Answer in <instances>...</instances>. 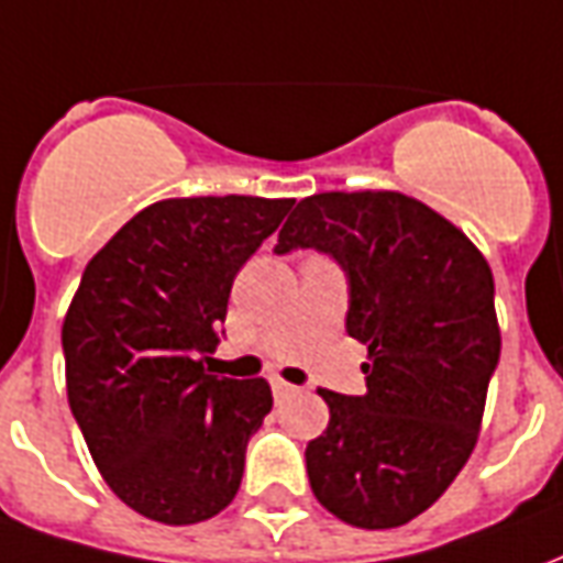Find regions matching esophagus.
I'll list each match as a JSON object with an SVG mask.
<instances>
[{"mask_svg":"<svg viewBox=\"0 0 563 563\" xmlns=\"http://www.w3.org/2000/svg\"><path fill=\"white\" fill-rule=\"evenodd\" d=\"M271 389H274V395H277V398H283V395L295 391V386L292 383H283V379H271Z\"/></svg>","mask_w":563,"mask_h":563,"instance_id":"esophagus-1","label":"esophagus"}]
</instances>
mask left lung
Listing matches in <instances>:
<instances>
[{
    "label": "left lung",
    "mask_w": 563,
    "mask_h": 563,
    "mask_svg": "<svg viewBox=\"0 0 563 563\" xmlns=\"http://www.w3.org/2000/svg\"><path fill=\"white\" fill-rule=\"evenodd\" d=\"M317 250L346 277V334L367 346L365 395L319 389L329 428L307 443L322 507L355 528H398L471 459L500 358L495 280L464 234L401 192L298 201L274 253Z\"/></svg>",
    "instance_id": "obj_1"
}]
</instances>
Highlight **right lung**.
I'll use <instances>...</instances> for the list:
<instances>
[{"label":"right lung","instance_id":"obj_1","mask_svg":"<svg viewBox=\"0 0 563 563\" xmlns=\"http://www.w3.org/2000/svg\"><path fill=\"white\" fill-rule=\"evenodd\" d=\"M292 198L156 201L84 268L63 322L68 407L126 507L196 525L241 488L250 437L271 413L265 379L213 377L205 358L244 262Z\"/></svg>","mask_w":563,"mask_h":563}]
</instances>
